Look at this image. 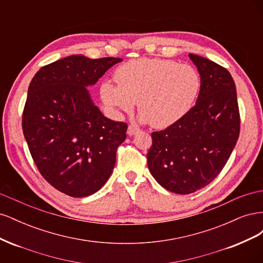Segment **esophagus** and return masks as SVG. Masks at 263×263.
Instances as JSON below:
<instances>
[{
	"mask_svg": "<svg viewBox=\"0 0 263 263\" xmlns=\"http://www.w3.org/2000/svg\"><path fill=\"white\" fill-rule=\"evenodd\" d=\"M140 132V129L138 128V127L134 126V125H129L128 126V129H127V134L129 135V136H133V135H136Z\"/></svg>",
	"mask_w": 263,
	"mask_h": 263,
	"instance_id": "esophagus-1",
	"label": "esophagus"
}]
</instances>
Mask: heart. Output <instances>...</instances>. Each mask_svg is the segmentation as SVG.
I'll use <instances>...</instances> for the list:
<instances>
[{
    "mask_svg": "<svg viewBox=\"0 0 263 263\" xmlns=\"http://www.w3.org/2000/svg\"><path fill=\"white\" fill-rule=\"evenodd\" d=\"M118 84L105 81L101 95L116 114L132 112L136 103L141 119L164 128L184 117L201 90V77L190 65L164 59L139 58L119 67Z\"/></svg>",
    "mask_w": 263,
    "mask_h": 263,
    "instance_id": "b5f03b06",
    "label": "heart"
}]
</instances>
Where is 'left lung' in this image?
<instances>
[{"label":"left lung","mask_w":263,"mask_h":263,"mask_svg":"<svg viewBox=\"0 0 263 263\" xmlns=\"http://www.w3.org/2000/svg\"><path fill=\"white\" fill-rule=\"evenodd\" d=\"M201 76V90L190 112L151 134L150 173L170 192H196L216 178L232 155L240 132L236 85L228 70L189 53Z\"/></svg>","instance_id":"left-lung-1"}]
</instances>
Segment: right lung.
Instances as JSON below:
<instances>
[{"instance_id": "add662e5", "label": "right lung", "mask_w": 263, "mask_h": 263, "mask_svg": "<svg viewBox=\"0 0 263 263\" xmlns=\"http://www.w3.org/2000/svg\"><path fill=\"white\" fill-rule=\"evenodd\" d=\"M121 58L69 55L39 69L31 80L22 127L44 179L72 197L105 184L126 139L127 124L110 121L93 104V85Z\"/></svg>"}]
</instances>
